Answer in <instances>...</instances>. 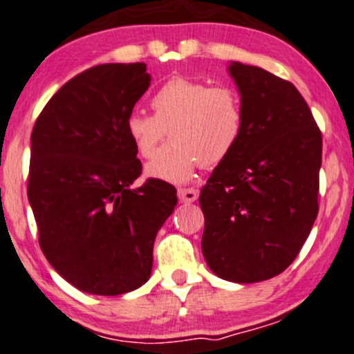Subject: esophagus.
I'll return each mask as SVG.
<instances>
[{"instance_id":"1","label":"esophagus","mask_w":354,"mask_h":354,"mask_svg":"<svg viewBox=\"0 0 354 354\" xmlns=\"http://www.w3.org/2000/svg\"><path fill=\"white\" fill-rule=\"evenodd\" d=\"M178 199H180V203H194V201H197V197H199V191L197 189H192V187H187V189H178Z\"/></svg>"}]
</instances>
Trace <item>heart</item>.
<instances>
[{
  "label": "heart",
  "instance_id": "1",
  "mask_svg": "<svg viewBox=\"0 0 354 354\" xmlns=\"http://www.w3.org/2000/svg\"><path fill=\"white\" fill-rule=\"evenodd\" d=\"M153 115L131 111L124 133L140 157L148 158L165 138L170 142L147 163V176L185 184L196 172L223 163L236 150L246 128L241 94L231 86L176 75L165 81L150 100Z\"/></svg>",
  "mask_w": 354,
  "mask_h": 354
}]
</instances>
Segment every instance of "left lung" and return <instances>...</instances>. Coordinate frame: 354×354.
Returning <instances> with one entry per match:
<instances>
[{"label":"left lung","mask_w":354,"mask_h":354,"mask_svg":"<svg viewBox=\"0 0 354 354\" xmlns=\"http://www.w3.org/2000/svg\"><path fill=\"white\" fill-rule=\"evenodd\" d=\"M230 74L245 104L246 128L201 191V246L216 275L253 283L282 273L313 230L322 135L292 82L239 62Z\"/></svg>","instance_id":"obj_1"}]
</instances>
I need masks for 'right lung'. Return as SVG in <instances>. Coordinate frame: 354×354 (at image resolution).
Here are the masks:
<instances>
[{
	"instance_id": "right-lung-1",
	"label": "right lung",
	"mask_w": 354,
	"mask_h": 354,
	"mask_svg": "<svg viewBox=\"0 0 354 354\" xmlns=\"http://www.w3.org/2000/svg\"><path fill=\"white\" fill-rule=\"evenodd\" d=\"M150 86L147 66L101 64L66 82L32 131L28 201L48 263L79 290L120 295L147 282L177 191L142 176L124 120Z\"/></svg>"
}]
</instances>
